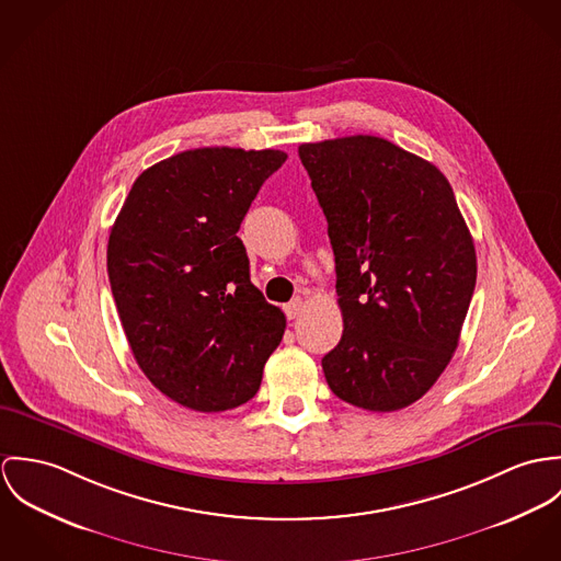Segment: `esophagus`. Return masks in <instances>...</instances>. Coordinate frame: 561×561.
I'll return each mask as SVG.
<instances>
[{"instance_id": "34e87169", "label": "esophagus", "mask_w": 561, "mask_h": 561, "mask_svg": "<svg viewBox=\"0 0 561 561\" xmlns=\"http://www.w3.org/2000/svg\"><path fill=\"white\" fill-rule=\"evenodd\" d=\"M304 310H306V301H304L301 297L293 299V301H290V304L284 308L286 316H288V320H295V318H299V316L304 313Z\"/></svg>"}]
</instances>
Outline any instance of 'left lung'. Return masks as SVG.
I'll return each mask as SVG.
<instances>
[{"label":"left lung","instance_id":"obj_1","mask_svg":"<svg viewBox=\"0 0 561 561\" xmlns=\"http://www.w3.org/2000/svg\"><path fill=\"white\" fill-rule=\"evenodd\" d=\"M299 157L329 224L344 318L324 378L353 407L404 409L447 368L476 288L454 191L433 163L374 135L301 144Z\"/></svg>","mask_w":561,"mask_h":561}]
</instances>
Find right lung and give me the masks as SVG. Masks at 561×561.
I'll return each mask as SVG.
<instances>
[{
	"mask_svg": "<svg viewBox=\"0 0 561 561\" xmlns=\"http://www.w3.org/2000/svg\"><path fill=\"white\" fill-rule=\"evenodd\" d=\"M282 150L195 148L137 176L107 243L112 295L141 373L202 413L245 404L286 316L251 284L237 237Z\"/></svg>",
	"mask_w": 561,
	"mask_h": 561,
	"instance_id": "right-lung-1",
	"label": "right lung"
}]
</instances>
